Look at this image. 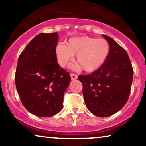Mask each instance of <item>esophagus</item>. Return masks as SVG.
<instances>
[{"label":"esophagus","instance_id":"obj_1","mask_svg":"<svg viewBox=\"0 0 146 146\" xmlns=\"http://www.w3.org/2000/svg\"><path fill=\"white\" fill-rule=\"evenodd\" d=\"M71 78L72 80H75L77 78H78V75L76 74H74V73H71Z\"/></svg>","mask_w":146,"mask_h":146}]
</instances>
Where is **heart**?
Wrapping results in <instances>:
<instances>
[{
	"mask_svg": "<svg viewBox=\"0 0 146 146\" xmlns=\"http://www.w3.org/2000/svg\"><path fill=\"white\" fill-rule=\"evenodd\" d=\"M110 46L108 42L102 38L81 36L69 39L66 44L56 45L55 54L62 67L67 66L76 54V61L86 72L100 68L108 59Z\"/></svg>",
	"mask_w": 146,
	"mask_h": 146,
	"instance_id": "heart-1",
	"label": "heart"
}]
</instances>
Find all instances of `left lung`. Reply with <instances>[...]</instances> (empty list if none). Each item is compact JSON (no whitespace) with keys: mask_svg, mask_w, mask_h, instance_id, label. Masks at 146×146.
Instances as JSON below:
<instances>
[{"mask_svg":"<svg viewBox=\"0 0 146 146\" xmlns=\"http://www.w3.org/2000/svg\"><path fill=\"white\" fill-rule=\"evenodd\" d=\"M110 54L106 62L91 74L79 75L88 110L95 116L108 117L124 106L131 89L133 68L128 53L110 37Z\"/></svg>","mask_w":146,"mask_h":146,"instance_id":"1","label":"left lung"}]
</instances>
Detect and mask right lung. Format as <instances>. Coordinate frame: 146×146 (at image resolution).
<instances>
[{
    "label": "right lung",
    "instance_id": "right-lung-1",
    "mask_svg": "<svg viewBox=\"0 0 146 146\" xmlns=\"http://www.w3.org/2000/svg\"><path fill=\"white\" fill-rule=\"evenodd\" d=\"M58 33L37 35L22 51L15 74L17 92L27 110L48 117L62 109L64 94L71 82L57 61Z\"/></svg>",
    "mask_w": 146,
    "mask_h": 146
}]
</instances>
